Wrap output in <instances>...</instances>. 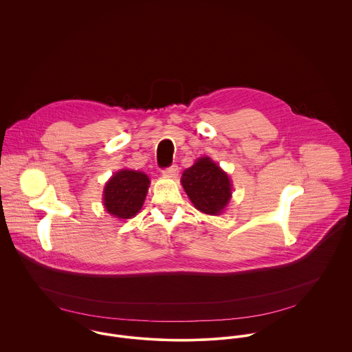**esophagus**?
<instances>
[{"label":"esophagus","instance_id":"34e87169","mask_svg":"<svg viewBox=\"0 0 352 352\" xmlns=\"http://www.w3.org/2000/svg\"><path fill=\"white\" fill-rule=\"evenodd\" d=\"M177 173H179L177 165H170V166L162 169V175H164V176H168V177H176Z\"/></svg>","mask_w":352,"mask_h":352}]
</instances>
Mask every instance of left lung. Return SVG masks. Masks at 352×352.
I'll list each match as a JSON object with an SVG mask.
<instances>
[{"mask_svg": "<svg viewBox=\"0 0 352 352\" xmlns=\"http://www.w3.org/2000/svg\"><path fill=\"white\" fill-rule=\"evenodd\" d=\"M182 184L194 206L201 212L219 215L232 195L228 175L208 157L199 158L184 170Z\"/></svg>", "mask_w": 352, "mask_h": 352, "instance_id": "left-lung-1", "label": "left lung"}]
</instances>
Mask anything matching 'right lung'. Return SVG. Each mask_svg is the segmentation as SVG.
Instances as JSON below:
<instances>
[{
    "mask_svg": "<svg viewBox=\"0 0 352 352\" xmlns=\"http://www.w3.org/2000/svg\"><path fill=\"white\" fill-rule=\"evenodd\" d=\"M149 177L137 170L115 173L104 188V206L116 218H131L142 207L148 194Z\"/></svg>",
    "mask_w": 352,
    "mask_h": 352,
    "instance_id": "add662e5",
    "label": "right lung"
}]
</instances>
